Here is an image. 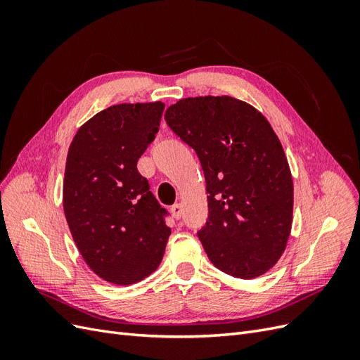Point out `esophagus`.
I'll return each mask as SVG.
<instances>
[{
  "label": "esophagus",
  "instance_id": "34e87169",
  "mask_svg": "<svg viewBox=\"0 0 360 360\" xmlns=\"http://www.w3.org/2000/svg\"><path fill=\"white\" fill-rule=\"evenodd\" d=\"M181 213H183V207H181V204H174L172 207H171V214L176 217V219H180L181 217Z\"/></svg>",
  "mask_w": 360,
  "mask_h": 360
}]
</instances>
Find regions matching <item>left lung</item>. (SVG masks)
Segmentation results:
<instances>
[{
	"label": "left lung",
	"mask_w": 360,
	"mask_h": 360,
	"mask_svg": "<svg viewBox=\"0 0 360 360\" xmlns=\"http://www.w3.org/2000/svg\"><path fill=\"white\" fill-rule=\"evenodd\" d=\"M165 120L204 171L209 217L198 237L207 257L236 278L266 274L284 254L292 224V179L275 130L230 96L181 99Z\"/></svg>",
	"instance_id": "1"
}]
</instances>
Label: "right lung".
Segmentation results:
<instances>
[{"instance_id":"right-lung-1","label":"right lung","mask_w":360,"mask_h":360,"mask_svg":"<svg viewBox=\"0 0 360 360\" xmlns=\"http://www.w3.org/2000/svg\"><path fill=\"white\" fill-rule=\"evenodd\" d=\"M163 110L162 102L110 106L82 124L69 147L64 214L85 263L115 285L153 274L171 234L168 212L136 168Z\"/></svg>"}]
</instances>
